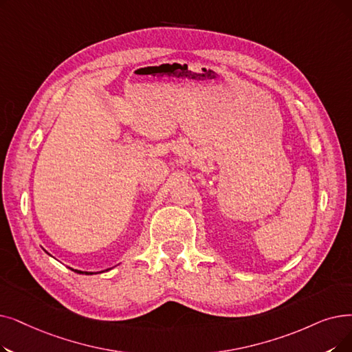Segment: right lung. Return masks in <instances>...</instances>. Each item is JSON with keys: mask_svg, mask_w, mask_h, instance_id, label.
I'll return each instance as SVG.
<instances>
[{"mask_svg": "<svg viewBox=\"0 0 352 352\" xmlns=\"http://www.w3.org/2000/svg\"><path fill=\"white\" fill-rule=\"evenodd\" d=\"M72 270H74V269H72ZM76 273H85V274H91V272H82V270H74Z\"/></svg>", "mask_w": 352, "mask_h": 352, "instance_id": "add662e5", "label": "right lung"}]
</instances>
